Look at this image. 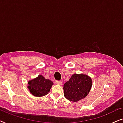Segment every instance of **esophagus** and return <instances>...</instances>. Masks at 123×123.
I'll return each mask as SVG.
<instances>
[{
  "instance_id": "34e87169",
  "label": "esophagus",
  "mask_w": 123,
  "mask_h": 123,
  "mask_svg": "<svg viewBox=\"0 0 123 123\" xmlns=\"http://www.w3.org/2000/svg\"><path fill=\"white\" fill-rule=\"evenodd\" d=\"M55 83L56 84V85H62V82L61 81H60V80H55Z\"/></svg>"
}]
</instances>
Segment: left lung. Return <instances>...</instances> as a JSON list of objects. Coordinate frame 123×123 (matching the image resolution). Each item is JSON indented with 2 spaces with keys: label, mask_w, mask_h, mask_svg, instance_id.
Returning <instances> with one entry per match:
<instances>
[{
  "label": "left lung",
  "mask_w": 123,
  "mask_h": 123,
  "mask_svg": "<svg viewBox=\"0 0 123 123\" xmlns=\"http://www.w3.org/2000/svg\"><path fill=\"white\" fill-rule=\"evenodd\" d=\"M92 79L83 74H74L64 85V96L70 101L77 102L85 98L92 87Z\"/></svg>",
  "instance_id": "obj_1"
}]
</instances>
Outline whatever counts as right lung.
Listing matches in <instances>:
<instances>
[{
  "instance_id": "1",
  "label": "right lung",
  "mask_w": 123,
  "mask_h": 123,
  "mask_svg": "<svg viewBox=\"0 0 123 123\" xmlns=\"http://www.w3.org/2000/svg\"><path fill=\"white\" fill-rule=\"evenodd\" d=\"M28 84V88L30 92L36 97L46 95L53 85L51 80L45 79L42 75H39L36 78L29 80Z\"/></svg>"
}]
</instances>
